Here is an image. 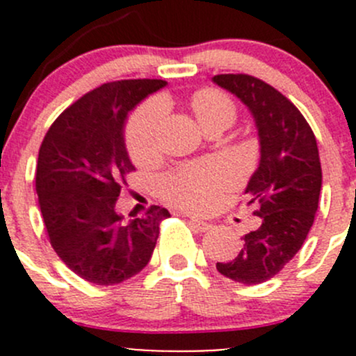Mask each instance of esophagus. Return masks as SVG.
Instances as JSON below:
<instances>
[{"mask_svg":"<svg viewBox=\"0 0 356 356\" xmlns=\"http://www.w3.org/2000/svg\"><path fill=\"white\" fill-rule=\"evenodd\" d=\"M189 224H191L193 227L200 232H204V231H208V229H211V224H208V222H203V220H198V218H195V217L189 218Z\"/></svg>","mask_w":356,"mask_h":356,"instance_id":"34e87169","label":"esophagus"}]
</instances>
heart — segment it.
I'll return each mask as SVG.
<instances>
[{
	"label": "heart",
	"instance_id": "heart-1",
	"mask_svg": "<svg viewBox=\"0 0 356 356\" xmlns=\"http://www.w3.org/2000/svg\"><path fill=\"white\" fill-rule=\"evenodd\" d=\"M189 106L203 131L229 125L236 118V105L218 89H200L189 98ZM165 106L152 99L134 110L125 125V146L136 163H146L156 153L158 129ZM231 184V172L217 161H198L168 172L158 181V195L188 211H208Z\"/></svg>",
	"mask_w": 356,
	"mask_h": 356
}]
</instances>
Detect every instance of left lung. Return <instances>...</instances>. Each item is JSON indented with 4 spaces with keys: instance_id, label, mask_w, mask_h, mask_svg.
Returning a JSON list of instances; mask_svg holds the SVG:
<instances>
[{
    "instance_id": "left-lung-1",
    "label": "left lung",
    "mask_w": 356,
    "mask_h": 356,
    "mask_svg": "<svg viewBox=\"0 0 356 356\" xmlns=\"http://www.w3.org/2000/svg\"><path fill=\"white\" fill-rule=\"evenodd\" d=\"M213 82L250 108L260 136V165L245 191L260 225L243 236L238 257L218 261L217 270L236 282L261 284L293 260L315 220L322 188L317 141L301 111L261 79L220 74Z\"/></svg>"
}]
</instances>
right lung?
I'll return each mask as SVG.
<instances>
[{
    "instance_id": "right-lung-1",
    "label": "right lung",
    "mask_w": 356,
    "mask_h": 356,
    "mask_svg": "<svg viewBox=\"0 0 356 356\" xmlns=\"http://www.w3.org/2000/svg\"><path fill=\"white\" fill-rule=\"evenodd\" d=\"M167 84L106 82L56 118L39 148L35 191L48 239L63 264L98 286L120 284L148 265L168 210L152 204L124 222L115 203L136 170L124 145L127 113Z\"/></svg>"
}]
</instances>
